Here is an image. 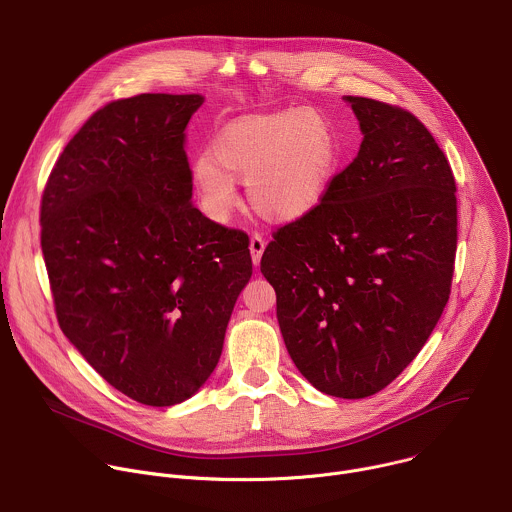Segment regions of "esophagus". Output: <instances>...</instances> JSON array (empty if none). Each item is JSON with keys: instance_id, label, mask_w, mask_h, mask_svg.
<instances>
[{"instance_id": "esophagus-1", "label": "esophagus", "mask_w": 512, "mask_h": 512, "mask_svg": "<svg viewBox=\"0 0 512 512\" xmlns=\"http://www.w3.org/2000/svg\"><path fill=\"white\" fill-rule=\"evenodd\" d=\"M249 249H251V257H253V263H255V265H259V261H261V255H263V251H265V239H263L259 233H255V235L251 237Z\"/></svg>"}]
</instances>
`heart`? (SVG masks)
Wrapping results in <instances>:
<instances>
[{
  "instance_id": "heart-1",
  "label": "heart",
  "mask_w": 512,
  "mask_h": 512,
  "mask_svg": "<svg viewBox=\"0 0 512 512\" xmlns=\"http://www.w3.org/2000/svg\"><path fill=\"white\" fill-rule=\"evenodd\" d=\"M340 162L336 129L314 107L243 117L214 137L192 162L206 214L227 221L247 182L251 206L269 221H298L326 196Z\"/></svg>"
}]
</instances>
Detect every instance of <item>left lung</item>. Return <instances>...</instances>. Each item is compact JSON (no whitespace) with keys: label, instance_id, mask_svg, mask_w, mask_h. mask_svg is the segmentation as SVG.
Instances as JSON below:
<instances>
[{"label":"left lung","instance_id":"left-lung-1","mask_svg":"<svg viewBox=\"0 0 512 512\" xmlns=\"http://www.w3.org/2000/svg\"><path fill=\"white\" fill-rule=\"evenodd\" d=\"M364 139L322 202L273 233L261 273L291 360L322 393L393 383L440 320L454 277L452 166L407 109L346 97Z\"/></svg>","mask_w":512,"mask_h":512}]
</instances>
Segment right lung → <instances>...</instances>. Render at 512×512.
<instances>
[{"label": "right lung", "instance_id": "add662e5", "mask_svg": "<svg viewBox=\"0 0 512 512\" xmlns=\"http://www.w3.org/2000/svg\"><path fill=\"white\" fill-rule=\"evenodd\" d=\"M202 101L107 103L66 143L40 202L60 330L111 387L152 407L210 377L253 271L247 233L190 200L186 127Z\"/></svg>", "mask_w": 512, "mask_h": 512}]
</instances>
